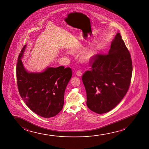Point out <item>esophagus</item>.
<instances>
[{"label":"esophagus","mask_w":149,"mask_h":149,"mask_svg":"<svg viewBox=\"0 0 149 149\" xmlns=\"http://www.w3.org/2000/svg\"><path fill=\"white\" fill-rule=\"evenodd\" d=\"M76 75L78 76H81L82 72L80 70H78L76 72Z\"/></svg>","instance_id":"34e87169"}]
</instances>
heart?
I'll list each match as a JSON object with an SVG mask.
<instances>
[{"instance_id": "b5f03b06", "label": "heart", "mask_w": 149, "mask_h": 149, "mask_svg": "<svg viewBox=\"0 0 149 149\" xmlns=\"http://www.w3.org/2000/svg\"><path fill=\"white\" fill-rule=\"evenodd\" d=\"M96 52L95 50H90L89 51H87L86 52L84 53L82 55L81 58L84 61H89L91 58H92L96 54Z\"/></svg>"}]
</instances>
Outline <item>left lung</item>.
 I'll return each instance as SVG.
<instances>
[{
  "label": "left lung",
  "instance_id": "1",
  "mask_svg": "<svg viewBox=\"0 0 149 149\" xmlns=\"http://www.w3.org/2000/svg\"><path fill=\"white\" fill-rule=\"evenodd\" d=\"M90 61L91 70L85 72L82 77L86 105L97 113H104L120 102L130 84L132 63L120 33L112 41L108 54H97Z\"/></svg>",
  "mask_w": 149,
  "mask_h": 149
}]
</instances>
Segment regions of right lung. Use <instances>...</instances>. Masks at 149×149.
Masks as SVG:
<instances>
[{"label":"right lung","mask_w":149,"mask_h":149,"mask_svg":"<svg viewBox=\"0 0 149 149\" xmlns=\"http://www.w3.org/2000/svg\"><path fill=\"white\" fill-rule=\"evenodd\" d=\"M26 45L23 47L17 63V84L25 104L33 112L44 118L58 114L63 107L65 88L72 71L63 66L48 67L41 73H29L21 61Z\"/></svg>","instance_id":"obj_1"}]
</instances>
